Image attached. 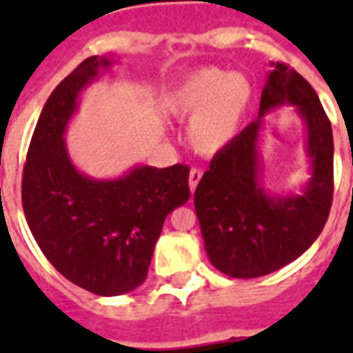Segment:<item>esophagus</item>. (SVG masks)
I'll return each mask as SVG.
<instances>
[{"label":"esophagus","mask_w":353,"mask_h":353,"mask_svg":"<svg viewBox=\"0 0 353 353\" xmlns=\"http://www.w3.org/2000/svg\"><path fill=\"white\" fill-rule=\"evenodd\" d=\"M201 176H203V172L199 170V168H192L190 174H188V187H190V192L192 194L196 187H198V183L201 181Z\"/></svg>","instance_id":"1"}]
</instances>
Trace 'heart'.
<instances>
[{
	"mask_svg": "<svg viewBox=\"0 0 353 353\" xmlns=\"http://www.w3.org/2000/svg\"><path fill=\"white\" fill-rule=\"evenodd\" d=\"M252 84L245 74L207 68L190 74L172 97L170 112L188 121V141L201 155L229 148L245 121L252 102Z\"/></svg>",
	"mask_w": 353,
	"mask_h": 353,
	"instance_id": "1",
	"label": "heart"
}]
</instances>
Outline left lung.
I'll use <instances>...</instances> for the list:
<instances>
[{"label":"left lung","instance_id":"1","mask_svg":"<svg viewBox=\"0 0 353 353\" xmlns=\"http://www.w3.org/2000/svg\"><path fill=\"white\" fill-rule=\"evenodd\" d=\"M271 65L258 119L212 157L194 192L210 263L232 279H256L296 260L323 232L334 198V135L323 104L295 69ZM284 103L307 124L312 177L302 194L271 196L259 179L257 141L263 115Z\"/></svg>","mask_w":353,"mask_h":353}]
</instances>
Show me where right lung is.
<instances>
[{
	"instance_id": "1",
	"label": "right lung",
	"mask_w": 353,
	"mask_h": 353,
	"mask_svg": "<svg viewBox=\"0 0 353 353\" xmlns=\"http://www.w3.org/2000/svg\"><path fill=\"white\" fill-rule=\"evenodd\" d=\"M110 65V58H85L57 85L21 181L25 220L41 252L69 282L102 296L143 284L166 216L190 198L185 165L135 166L117 179H93L73 165L63 133L80 93Z\"/></svg>"
}]
</instances>
